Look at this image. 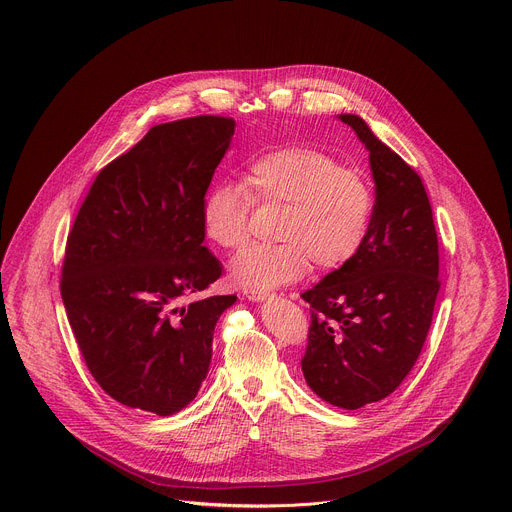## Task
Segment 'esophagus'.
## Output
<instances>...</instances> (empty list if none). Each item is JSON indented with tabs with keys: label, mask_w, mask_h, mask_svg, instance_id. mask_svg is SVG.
Segmentation results:
<instances>
[{
	"label": "esophagus",
	"mask_w": 512,
	"mask_h": 512,
	"mask_svg": "<svg viewBox=\"0 0 512 512\" xmlns=\"http://www.w3.org/2000/svg\"><path fill=\"white\" fill-rule=\"evenodd\" d=\"M245 298L251 302H263L269 298V291H261V289H247Z\"/></svg>",
	"instance_id": "1"
}]
</instances>
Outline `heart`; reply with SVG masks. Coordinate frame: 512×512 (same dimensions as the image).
Returning a JSON list of instances; mask_svg holds the SVG:
<instances>
[{"label":"heart","instance_id":"b5f03b06","mask_svg":"<svg viewBox=\"0 0 512 512\" xmlns=\"http://www.w3.org/2000/svg\"><path fill=\"white\" fill-rule=\"evenodd\" d=\"M245 187L247 193L235 182H218L202 204L204 235L223 249H239L249 239L251 200L283 206L275 229L281 243L251 245L231 265L235 283L245 289L267 291L298 281L310 261L320 271L338 269L369 237L373 186L320 150H269L249 162Z\"/></svg>","mask_w":512,"mask_h":512}]
</instances>
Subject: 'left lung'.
Listing matches in <instances>:
<instances>
[{
    "instance_id": "left-lung-1",
    "label": "left lung",
    "mask_w": 512,
    "mask_h": 512,
    "mask_svg": "<svg viewBox=\"0 0 512 512\" xmlns=\"http://www.w3.org/2000/svg\"><path fill=\"white\" fill-rule=\"evenodd\" d=\"M367 145L375 212L362 249L304 291L312 324L302 371L310 389L342 409L391 395L427 338L442 281L431 204L419 174L358 115H340Z\"/></svg>"
}]
</instances>
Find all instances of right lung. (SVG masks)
I'll return each instance as SVG.
<instances>
[{
	"label": "right lung",
	"instance_id": "right-lung-1",
	"mask_svg": "<svg viewBox=\"0 0 512 512\" xmlns=\"http://www.w3.org/2000/svg\"><path fill=\"white\" fill-rule=\"evenodd\" d=\"M235 119L154 125L95 178L62 261L60 294L87 369L115 401L172 415L206 379L212 334L237 296L182 306L223 275L202 204Z\"/></svg>",
	"mask_w": 512,
	"mask_h": 512
}]
</instances>
